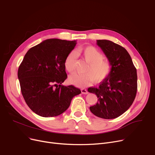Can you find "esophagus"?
<instances>
[{"mask_svg": "<svg viewBox=\"0 0 155 155\" xmlns=\"http://www.w3.org/2000/svg\"><path fill=\"white\" fill-rule=\"evenodd\" d=\"M81 92H82V94H87L88 93L86 89H84V88L81 89Z\"/></svg>", "mask_w": 155, "mask_h": 155, "instance_id": "1", "label": "esophagus"}]
</instances>
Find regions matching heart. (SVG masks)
I'll return each mask as SVG.
<instances>
[{
    "label": "heart",
    "mask_w": 155,
    "mask_h": 155,
    "mask_svg": "<svg viewBox=\"0 0 155 155\" xmlns=\"http://www.w3.org/2000/svg\"><path fill=\"white\" fill-rule=\"evenodd\" d=\"M75 54L82 57L87 63L85 74H73L68 78L69 82L78 87H85L94 81L101 82L106 78L112 70L111 64L104 60L103 54L94 46H88L77 49ZM71 52L66 57L64 61V68L69 73H73L76 67V55Z\"/></svg>",
    "instance_id": "obj_1"
}]
</instances>
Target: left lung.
I'll use <instances>...</instances> for the list:
<instances>
[{
	"instance_id": "left-lung-1",
	"label": "left lung",
	"mask_w": 155,
	"mask_h": 155,
	"mask_svg": "<svg viewBox=\"0 0 155 155\" xmlns=\"http://www.w3.org/2000/svg\"><path fill=\"white\" fill-rule=\"evenodd\" d=\"M112 65L109 75L98 88H88L95 94L97 104L90 107L97 117L110 119L124 113L133 103L137 92V71L131 56L124 48L109 40H97Z\"/></svg>"
}]
</instances>
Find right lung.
Masks as SVG:
<instances>
[{
	"mask_svg": "<svg viewBox=\"0 0 155 155\" xmlns=\"http://www.w3.org/2000/svg\"><path fill=\"white\" fill-rule=\"evenodd\" d=\"M77 41L48 39L30 48L18 69L21 90L27 105L44 117L60 115L73 97L81 93L73 85H61L67 79L64 61Z\"/></svg>",
	"mask_w": 155,
	"mask_h": 155,
	"instance_id": "obj_1",
	"label": "right lung"
}]
</instances>
